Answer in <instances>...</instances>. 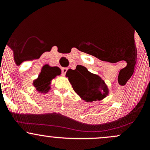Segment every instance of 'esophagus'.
<instances>
[{"mask_svg": "<svg viewBox=\"0 0 150 150\" xmlns=\"http://www.w3.org/2000/svg\"><path fill=\"white\" fill-rule=\"evenodd\" d=\"M67 70H68V69H67L66 68H62V75H63V76H65V73H66Z\"/></svg>", "mask_w": 150, "mask_h": 150, "instance_id": "obj_1", "label": "esophagus"}]
</instances>
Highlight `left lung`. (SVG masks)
<instances>
[{
	"label": "left lung",
	"instance_id": "obj_1",
	"mask_svg": "<svg viewBox=\"0 0 150 150\" xmlns=\"http://www.w3.org/2000/svg\"><path fill=\"white\" fill-rule=\"evenodd\" d=\"M65 76L68 77L74 91L86 102L101 101L109 94L104 80L85 66L77 65L75 70H68Z\"/></svg>",
	"mask_w": 150,
	"mask_h": 150
}]
</instances>
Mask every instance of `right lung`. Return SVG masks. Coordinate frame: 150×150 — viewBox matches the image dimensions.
I'll use <instances>...</instances> for the list:
<instances>
[{"label": "right lung", "instance_id": "1", "mask_svg": "<svg viewBox=\"0 0 150 150\" xmlns=\"http://www.w3.org/2000/svg\"><path fill=\"white\" fill-rule=\"evenodd\" d=\"M61 74V70L58 67H51L48 64L45 65L37 78L33 81L34 88L39 93L46 94L51 88V80Z\"/></svg>", "mask_w": 150, "mask_h": 150}]
</instances>
